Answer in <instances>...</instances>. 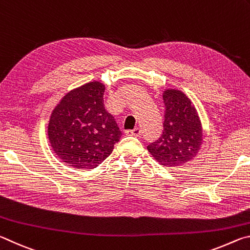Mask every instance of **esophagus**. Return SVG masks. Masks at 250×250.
<instances>
[{
	"instance_id": "obj_1",
	"label": "esophagus",
	"mask_w": 250,
	"mask_h": 250,
	"mask_svg": "<svg viewBox=\"0 0 250 250\" xmlns=\"http://www.w3.org/2000/svg\"><path fill=\"white\" fill-rule=\"evenodd\" d=\"M125 134L126 135H132V137H139V135L141 134V130L135 128L133 130H129V131H125Z\"/></svg>"
}]
</instances>
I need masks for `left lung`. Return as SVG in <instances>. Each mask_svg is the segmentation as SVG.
I'll return each mask as SVG.
<instances>
[{
	"label": "left lung",
	"mask_w": 250,
	"mask_h": 250,
	"mask_svg": "<svg viewBox=\"0 0 250 250\" xmlns=\"http://www.w3.org/2000/svg\"><path fill=\"white\" fill-rule=\"evenodd\" d=\"M163 134L147 146V151L163 167L184 166L197 155L203 145V126L192 100L183 91L167 88Z\"/></svg>",
	"instance_id": "obj_1"
}]
</instances>
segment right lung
Here are the masks:
<instances>
[{
	"label": "right lung",
	"mask_w": 250,
	"mask_h": 250,
	"mask_svg": "<svg viewBox=\"0 0 250 250\" xmlns=\"http://www.w3.org/2000/svg\"><path fill=\"white\" fill-rule=\"evenodd\" d=\"M104 84L90 82L70 90L50 113L48 140L66 166L94 168L119 141L121 131L104 105Z\"/></svg>",
	"instance_id": "1"
}]
</instances>
